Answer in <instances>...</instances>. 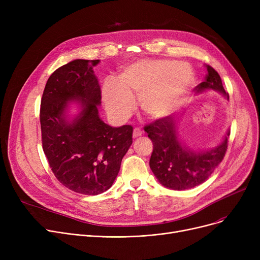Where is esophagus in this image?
I'll return each instance as SVG.
<instances>
[{"instance_id":"esophagus-1","label":"esophagus","mask_w":260,"mask_h":260,"mask_svg":"<svg viewBox=\"0 0 260 260\" xmlns=\"http://www.w3.org/2000/svg\"><path fill=\"white\" fill-rule=\"evenodd\" d=\"M142 135V131L139 128V127H135L134 128V132H133V137L134 138H137L139 137V136Z\"/></svg>"}]
</instances>
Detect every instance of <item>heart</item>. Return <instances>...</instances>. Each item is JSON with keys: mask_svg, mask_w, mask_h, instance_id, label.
<instances>
[{"mask_svg": "<svg viewBox=\"0 0 260 260\" xmlns=\"http://www.w3.org/2000/svg\"><path fill=\"white\" fill-rule=\"evenodd\" d=\"M193 81V72L184 63L168 60H142L123 71L119 84L108 82L103 100L113 117L125 119L135 106L134 95L139 97L143 114L157 119L168 115L178 105Z\"/></svg>", "mask_w": 260, "mask_h": 260, "instance_id": "obj_1", "label": "heart"}]
</instances>
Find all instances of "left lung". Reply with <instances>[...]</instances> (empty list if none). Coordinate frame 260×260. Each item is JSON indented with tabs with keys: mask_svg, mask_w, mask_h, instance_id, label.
<instances>
[{
	"mask_svg": "<svg viewBox=\"0 0 260 260\" xmlns=\"http://www.w3.org/2000/svg\"><path fill=\"white\" fill-rule=\"evenodd\" d=\"M207 71L204 82L196 89H215L229 98L220 76L210 65H207ZM144 131L153 142V153L149 159L151 170L162 185L176 190L195 187L209 178L224 158L230 136L229 132L222 143L210 152L194 153L179 142L172 116L154 120L144 125Z\"/></svg>",
	"mask_w": 260,
	"mask_h": 260,
	"instance_id": "obj_1",
	"label": "left lung"
}]
</instances>
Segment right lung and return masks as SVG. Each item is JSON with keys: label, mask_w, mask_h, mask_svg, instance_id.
Instances as JSON below:
<instances>
[{"label": "right lung", "mask_w": 260, "mask_h": 260, "mask_svg": "<svg viewBox=\"0 0 260 260\" xmlns=\"http://www.w3.org/2000/svg\"><path fill=\"white\" fill-rule=\"evenodd\" d=\"M99 60H74L48 78L41 99L42 146L58 181L76 193L98 195L114 183L133 142V126L112 127L99 118L101 89L92 67ZM76 99L82 111L73 123L62 118Z\"/></svg>", "instance_id": "obj_1"}]
</instances>
